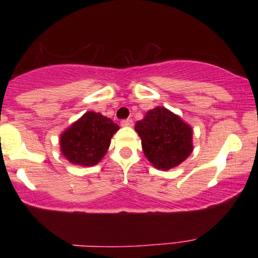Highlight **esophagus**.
I'll return each instance as SVG.
<instances>
[{
    "mask_svg": "<svg viewBox=\"0 0 258 258\" xmlns=\"http://www.w3.org/2000/svg\"><path fill=\"white\" fill-rule=\"evenodd\" d=\"M121 125L122 126H132L133 125V120L132 119H125L121 121Z\"/></svg>",
    "mask_w": 258,
    "mask_h": 258,
    "instance_id": "1",
    "label": "esophagus"
}]
</instances>
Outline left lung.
Masks as SVG:
<instances>
[{
    "label": "left lung",
    "instance_id": "1",
    "mask_svg": "<svg viewBox=\"0 0 258 258\" xmlns=\"http://www.w3.org/2000/svg\"><path fill=\"white\" fill-rule=\"evenodd\" d=\"M135 128L144 155L159 170L178 166L193 152L190 126L166 108L149 110Z\"/></svg>",
    "mask_w": 258,
    "mask_h": 258
}]
</instances>
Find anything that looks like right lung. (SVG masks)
<instances>
[{
	"label": "right lung",
	"mask_w": 258,
	"mask_h": 258,
	"mask_svg": "<svg viewBox=\"0 0 258 258\" xmlns=\"http://www.w3.org/2000/svg\"><path fill=\"white\" fill-rule=\"evenodd\" d=\"M117 130L116 123L99 112H86L61 135V153L72 164L93 166L105 155Z\"/></svg>",
	"instance_id": "1"
}]
</instances>
